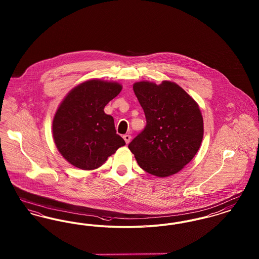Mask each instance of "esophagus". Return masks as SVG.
<instances>
[{
	"instance_id": "34e87169",
	"label": "esophagus",
	"mask_w": 259,
	"mask_h": 259,
	"mask_svg": "<svg viewBox=\"0 0 259 259\" xmlns=\"http://www.w3.org/2000/svg\"><path fill=\"white\" fill-rule=\"evenodd\" d=\"M123 139L126 144H129V143H130V141H131V136L126 134V135L123 136Z\"/></svg>"
}]
</instances>
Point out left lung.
Here are the masks:
<instances>
[{"instance_id":"8db88e82","label":"left lung","mask_w":259,"mask_h":259,"mask_svg":"<svg viewBox=\"0 0 259 259\" xmlns=\"http://www.w3.org/2000/svg\"><path fill=\"white\" fill-rule=\"evenodd\" d=\"M147 125L128 148L139 166L150 175L168 177L180 172L197 153L204 123L197 103L177 83L133 85Z\"/></svg>"}]
</instances>
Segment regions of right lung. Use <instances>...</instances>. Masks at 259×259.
<instances>
[{
	"instance_id": "1",
	"label": "right lung",
	"mask_w": 259,
	"mask_h": 259,
	"mask_svg": "<svg viewBox=\"0 0 259 259\" xmlns=\"http://www.w3.org/2000/svg\"><path fill=\"white\" fill-rule=\"evenodd\" d=\"M121 89L117 82L91 79L73 88L62 101L52 122L53 139L62 156L74 167L97 169L125 146L113 117L104 111Z\"/></svg>"
}]
</instances>
